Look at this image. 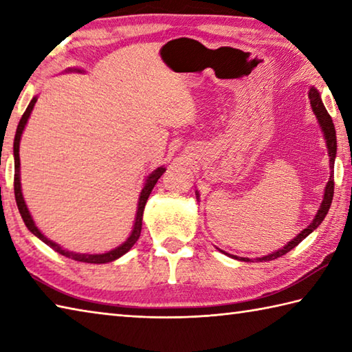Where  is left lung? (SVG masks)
Segmentation results:
<instances>
[{
    "label": "left lung",
    "mask_w": 352,
    "mask_h": 352,
    "mask_svg": "<svg viewBox=\"0 0 352 352\" xmlns=\"http://www.w3.org/2000/svg\"><path fill=\"white\" fill-rule=\"evenodd\" d=\"M308 98H309V103H311V108H313V113L316 114V117H318L319 120V125L322 128V133H323V137H325L327 140V148H328V154H329V168H331V175H329V180L327 183V188H325V194H323V199H322V204L320 208L318 210V213H316V217L311 223H309V226L307 227V229L302 230L298 236H294L290 243H288L287 245L282 247V249L273 252L270 254H267V256H263V258H258L259 263H263V261H273L276 259L279 256H284L285 253H288L290 250H293L296 245H298L300 241H304L309 233H311L313 230L318 229V227L320 226V223L323 221V218L327 217V213L329 210V206H331V201H333V195H334V177H333V168H334V160H336V154H337V140H336V129H334V123H333V119L331 116L328 114L327 108L323 107L322 103V99H320V94L318 89H316L314 87L309 88V93H308ZM198 195V194H197ZM224 253V252H223ZM230 256V254H229ZM232 258L235 259H241V261H245V263H249V258H238V256H233Z\"/></svg>",
    "instance_id": "8db88e82"
}]
</instances>
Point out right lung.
Returning a JSON list of instances; mask_svg holds the SVG:
<instances>
[{
	"instance_id": "add662e5",
	"label": "right lung",
	"mask_w": 352,
	"mask_h": 352,
	"mask_svg": "<svg viewBox=\"0 0 352 352\" xmlns=\"http://www.w3.org/2000/svg\"><path fill=\"white\" fill-rule=\"evenodd\" d=\"M76 70V68H74ZM74 70H68V72H74ZM76 72H80V70H76ZM38 98H33L29 103V107L24 111L23 117H21V120L18 123V128H16V134H15V140H13V157H15V178H13V189H15V199H16V204H18V210L21 213V217L24 219V224L27 226V229H29L34 236H38L43 243H45L48 247H52L54 252L60 253L62 256L65 258H70L74 261H79V263H88V264H105V263H111V261L120 258L125 254L126 252L131 250V247H133L137 239L140 236V232H142V219H143V210H144V204H146L148 198L151 195V192H153L154 186L157 183L158 178L163 175V172L166 170L163 166L157 168L155 170H153L149 174V177L146 178V183H144L143 189L140 192V198H139V204H137V213H135V221H134V227H133V232H131V235L128 236V239L125 243L120 244L119 247H116V249L109 250L107 253H100V254H89V253H76V252H70L67 249H62V247L56 243H53V241L48 239L47 236H44V233L41 232L36 224H34L33 218L30 215L29 209H27L25 201L23 198V192H21V178H19V142H21V135H23V131L27 125V120H29L32 109L34 107V103H36Z\"/></svg>"
}]
</instances>
